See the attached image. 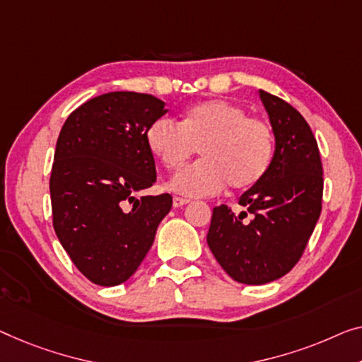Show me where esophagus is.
Returning a JSON list of instances; mask_svg holds the SVG:
<instances>
[{
    "label": "esophagus",
    "mask_w": 362,
    "mask_h": 362,
    "mask_svg": "<svg viewBox=\"0 0 362 362\" xmlns=\"http://www.w3.org/2000/svg\"><path fill=\"white\" fill-rule=\"evenodd\" d=\"M188 202H190V199L182 198V197H174V198H172V203H174L175 208H180V206H183V204H187Z\"/></svg>",
    "instance_id": "1"
}]
</instances>
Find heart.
<instances>
[{"instance_id":"1","label":"heart","mask_w":362,"mask_h":362,"mask_svg":"<svg viewBox=\"0 0 362 362\" xmlns=\"http://www.w3.org/2000/svg\"><path fill=\"white\" fill-rule=\"evenodd\" d=\"M151 156L165 170H179L198 149L202 160L182 170L169 188L185 197H211L229 183L234 190L255 185L267 174L274 151L273 129L223 99L188 107L179 123L159 118L146 132Z\"/></svg>"}]
</instances>
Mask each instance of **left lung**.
<instances>
[{"instance_id": "obj_1", "label": "left lung", "mask_w": 362, "mask_h": 362, "mask_svg": "<svg viewBox=\"0 0 362 362\" xmlns=\"http://www.w3.org/2000/svg\"><path fill=\"white\" fill-rule=\"evenodd\" d=\"M260 99L274 134L272 164L239 198L247 211L235 216L226 204L213 209L206 237L224 272L244 284H265L289 273L322 211L323 169L309 123L276 95L260 89Z\"/></svg>"}]
</instances>
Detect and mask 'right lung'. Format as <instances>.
Here are the masks:
<instances>
[{
	"label": "right lung",
	"instance_id": "1",
	"mask_svg": "<svg viewBox=\"0 0 362 362\" xmlns=\"http://www.w3.org/2000/svg\"><path fill=\"white\" fill-rule=\"evenodd\" d=\"M151 94L109 93L66 118L50 175L53 229L81 273L125 283L149 252L172 197H141L156 182L146 132L167 109Z\"/></svg>",
	"mask_w": 362,
	"mask_h": 362
}]
</instances>
